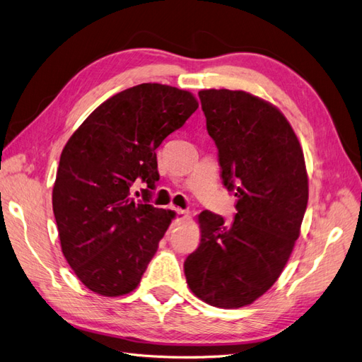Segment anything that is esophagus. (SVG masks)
Returning <instances> with one entry per match:
<instances>
[{
	"label": "esophagus",
	"instance_id": "obj_1",
	"mask_svg": "<svg viewBox=\"0 0 362 362\" xmlns=\"http://www.w3.org/2000/svg\"><path fill=\"white\" fill-rule=\"evenodd\" d=\"M175 211V217H177V221H182V218L187 217V211L181 210V208H173Z\"/></svg>",
	"mask_w": 362,
	"mask_h": 362
}]
</instances>
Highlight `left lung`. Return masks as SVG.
Returning <instances> with one entry per match:
<instances>
[{"label":"left lung","instance_id":"obj_1","mask_svg":"<svg viewBox=\"0 0 362 362\" xmlns=\"http://www.w3.org/2000/svg\"><path fill=\"white\" fill-rule=\"evenodd\" d=\"M206 131L218 151L235 217L202 211L201 243L184 261L187 286L218 308L264 294L286 267L308 204L303 151L275 105L243 90L199 92Z\"/></svg>","mask_w":362,"mask_h":362}]
</instances>
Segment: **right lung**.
<instances>
[{
    "label": "right lung",
    "instance_id": "add662e5",
    "mask_svg": "<svg viewBox=\"0 0 362 362\" xmlns=\"http://www.w3.org/2000/svg\"><path fill=\"white\" fill-rule=\"evenodd\" d=\"M177 87L144 83L95 108L63 148L52 210L64 258L84 286L116 298L133 291L175 217L129 198L136 180L156 187V149L198 108Z\"/></svg>",
    "mask_w": 362,
    "mask_h": 362
}]
</instances>
